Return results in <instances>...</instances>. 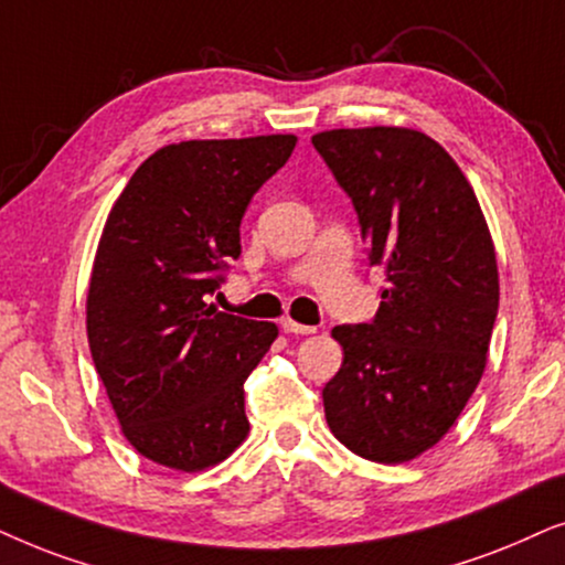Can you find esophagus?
<instances>
[{
  "instance_id": "1",
  "label": "esophagus",
  "mask_w": 565,
  "mask_h": 565,
  "mask_svg": "<svg viewBox=\"0 0 565 565\" xmlns=\"http://www.w3.org/2000/svg\"><path fill=\"white\" fill-rule=\"evenodd\" d=\"M278 326H281L284 333H295V335H310V333H315L312 326H302V322H295V320H289V318L278 322Z\"/></svg>"
}]
</instances>
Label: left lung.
Wrapping results in <instances>:
<instances>
[{"label":"left lung","instance_id":"obj_1","mask_svg":"<svg viewBox=\"0 0 565 565\" xmlns=\"http://www.w3.org/2000/svg\"><path fill=\"white\" fill-rule=\"evenodd\" d=\"M312 145L351 199L366 260L385 270L377 315L333 328L343 364L322 387L328 426L366 460H413L486 370L499 312L491 232L468 178L426 134L335 129Z\"/></svg>","mask_w":565,"mask_h":565}]
</instances>
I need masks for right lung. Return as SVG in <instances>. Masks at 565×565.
Masks as SVG:
<instances>
[{
    "label": "right lung",
    "instance_id": "right-lung-1",
    "mask_svg": "<svg viewBox=\"0 0 565 565\" xmlns=\"http://www.w3.org/2000/svg\"><path fill=\"white\" fill-rule=\"evenodd\" d=\"M297 137L180 141L157 149L113 204L87 295V338L118 424L139 455L183 472L247 436L245 380L274 322L209 297L243 253L239 222Z\"/></svg>",
    "mask_w": 565,
    "mask_h": 565
}]
</instances>
